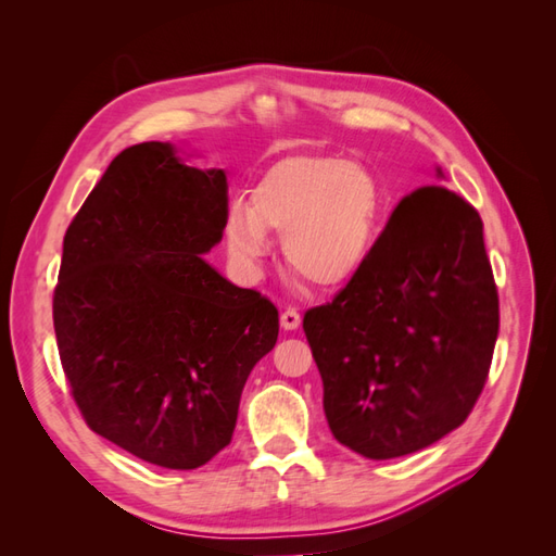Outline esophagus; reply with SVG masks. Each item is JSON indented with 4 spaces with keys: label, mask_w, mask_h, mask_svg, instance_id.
I'll use <instances>...</instances> for the list:
<instances>
[{
    "label": "esophagus",
    "mask_w": 556,
    "mask_h": 556,
    "mask_svg": "<svg viewBox=\"0 0 556 556\" xmlns=\"http://www.w3.org/2000/svg\"><path fill=\"white\" fill-rule=\"evenodd\" d=\"M299 325H301V315L294 308H285L280 313V327L285 331H294Z\"/></svg>",
    "instance_id": "1"
}]
</instances>
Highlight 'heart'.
Returning <instances> with one entry per match:
<instances>
[{
    "label": "heart",
    "mask_w": 556,
    "mask_h": 556,
    "mask_svg": "<svg viewBox=\"0 0 556 556\" xmlns=\"http://www.w3.org/2000/svg\"><path fill=\"white\" fill-rule=\"evenodd\" d=\"M380 185L364 166L333 155H294L276 162L243 199L229 201L225 243L245 271H260L271 255L268 231L282 233L292 271L319 290L355 280L371 257Z\"/></svg>",
    "instance_id": "heart-1"
}]
</instances>
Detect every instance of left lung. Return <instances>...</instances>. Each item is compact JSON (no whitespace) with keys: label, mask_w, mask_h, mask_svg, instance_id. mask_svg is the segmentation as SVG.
Here are the masks:
<instances>
[{"label":"left lung","mask_w":556,"mask_h":556,"mask_svg":"<svg viewBox=\"0 0 556 556\" xmlns=\"http://www.w3.org/2000/svg\"><path fill=\"white\" fill-rule=\"evenodd\" d=\"M304 331L336 441L366 459L441 441L476 406L498 336L478 211L439 182L408 194L364 271L311 308Z\"/></svg>","instance_id":"obj_1"}]
</instances>
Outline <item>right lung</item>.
<instances>
[{"instance_id":"obj_1","label":"right lung","mask_w":556,"mask_h":556,"mask_svg":"<svg viewBox=\"0 0 556 556\" xmlns=\"http://www.w3.org/2000/svg\"><path fill=\"white\" fill-rule=\"evenodd\" d=\"M169 141L131 146L64 233L53 325L90 429L148 464L192 470L229 445L278 311L204 255L223 241L227 176Z\"/></svg>"}]
</instances>
